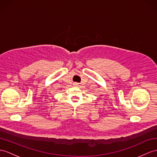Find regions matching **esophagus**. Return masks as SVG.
Returning a JSON list of instances; mask_svg holds the SVG:
<instances>
[{
	"instance_id": "esophagus-1",
	"label": "esophagus",
	"mask_w": 157,
	"mask_h": 157,
	"mask_svg": "<svg viewBox=\"0 0 157 157\" xmlns=\"http://www.w3.org/2000/svg\"><path fill=\"white\" fill-rule=\"evenodd\" d=\"M74 85L75 86H78L79 83H74Z\"/></svg>"
}]
</instances>
